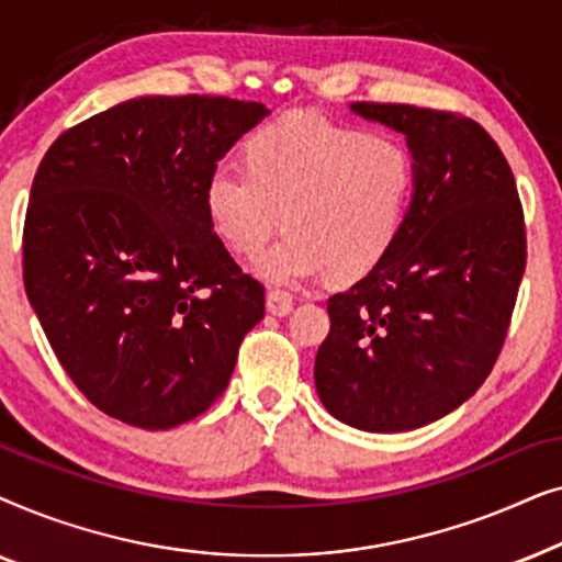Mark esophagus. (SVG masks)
I'll return each mask as SVG.
<instances>
[{"mask_svg":"<svg viewBox=\"0 0 562 562\" xmlns=\"http://www.w3.org/2000/svg\"><path fill=\"white\" fill-rule=\"evenodd\" d=\"M266 306L271 314H279V317H283V314H289L291 310H294V296L283 289H271L266 296Z\"/></svg>","mask_w":562,"mask_h":562,"instance_id":"esophagus-1","label":"esophagus"}]
</instances>
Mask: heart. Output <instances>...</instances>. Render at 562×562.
I'll return each mask as SVG.
<instances>
[{
  "label": "heart",
  "instance_id": "1",
  "mask_svg": "<svg viewBox=\"0 0 562 562\" xmlns=\"http://www.w3.org/2000/svg\"><path fill=\"white\" fill-rule=\"evenodd\" d=\"M245 168H212L206 217L235 256L252 258L283 214L286 237L258 263L281 283L363 279L394 250L417 194V164L402 140L306 112L252 130Z\"/></svg>",
  "mask_w": 562,
  "mask_h": 562
}]
</instances>
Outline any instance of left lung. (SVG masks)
<instances>
[{
	"instance_id": "8db88e82",
	"label": "left lung",
	"mask_w": 562,
	"mask_h": 562,
	"mask_svg": "<svg viewBox=\"0 0 562 562\" xmlns=\"http://www.w3.org/2000/svg\"><path fill=\"white\" fill-rule=\"evenodd\" d=\"M350 110L406 135L417 194L386 260L327 299L314 383L345 425L406 432L488 379L527 266L525 210L502 148L475 120L414 104Z\"/></svg>"
}]
</instances>
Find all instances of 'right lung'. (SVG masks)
<instances>
[{"label": "right lung", "instance_id": "right-lung-1", "mask_svg": "<svg viewBox=\"0 0 562 562\" xmlns=\"http://www.w3.org/2000/svg\"><path fill=\"white\" fill-rule=\"evenodd\" d=\"M260 102L140 97L68 127L37 166L22 281L99 412L168 429L217 402L266 289L212 229L204 181Z\"/></svg>", "mask_w": 562, "mask_h": 562}]
</instances>
